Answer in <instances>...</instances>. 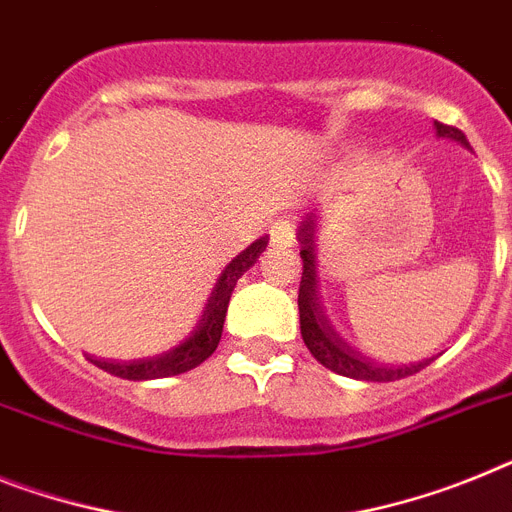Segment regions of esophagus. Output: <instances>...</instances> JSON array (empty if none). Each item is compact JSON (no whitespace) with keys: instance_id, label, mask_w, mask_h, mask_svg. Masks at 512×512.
Instances as JSON below:
<instances>
[{"instance_id":"obj_1","label":"esophagus","mask_w":512,"mask_h":512,"mask_svg":"<svg viewBox=\"0 0 512 512\" xmlns=\"http://www.w3.org/2000/svg\"><path fill=\"white\" fill-rule=\"evenodd\" d=\"M291 239H294V231H291V226L286 221L273 223V226H270V242L273 244L286 247V244H291Z\"/></svg>"}]
</instances>
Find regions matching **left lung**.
Listing matches in <instances>:
<instances>
[{"label":"left lung","instance_id":"left-lung-1","mask_svg":"<svg viewBox=\"0 0 512 512\" xmlns=\"http://www.w3.org/2000/svg\"><path fill=\"white\" fill-rule=\"evenodd\" d=\"M437 135L450 137L455 143H461L468 148V140L458 127L450 124L435 122ZM299 242H302V283H299V325H302V338L309 354L315 356L322 367H328L330 372L343 377H354V380H367V382H395L401 377L416 375L419 369L427 367L432 359L411 367H385L380 362H372L369 356L359 354L351 349L349 343L338 338V333L328 325V317L322 315L320 296H317V270H315V247H312V226L309 221L302 223L299 229Z\"/></svg>","mask_w":512,"mask_h":512}]
</instances>
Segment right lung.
Wrapping results in <instances>:
<instances>
[{
  "mask_svg": "<svg viewBox=\"0 0 512 512\" xmlns=\"http://www.w3.org/2000/svg\"><path fill=\"white\" fill-rule=\"evenodd\" d=\"M265 244H268V239L263 236V239L249 244L244 252H239L226 265V270L218 278L216 289L210 294L208 304H205V312L200 322H197L195 333L184 343H179L176 349L166 351L161 356H153V359H137V362H111V359H93V356H90V362L96 364L98 369H103V372H109V375L122 377V380H158V377H174L200 367L218 349L223 320H226V309H229V299L236 281L255 265L257 255L263 252Z\"/></svg>",
  "mask_w": 512,
  "mask_h": 512,
  "instance_id": "obj_1",
  "label": "right lung"
}]
</instances>
